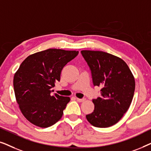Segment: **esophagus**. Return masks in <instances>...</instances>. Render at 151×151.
Wrapping results in <instances>:
<instances>
[{"label": "esophagus", "instance_id": "1", "mask_svg": "<svg viewBox=\"0 0 151 151\" xmlns=\"http://www.w3.org/2000/svg\"><path fill=\"white\" fill-rule=\"evenodd\" d=\"M85 100L86 99L85 98H76V100L78 101V102H84V101H85Z\"/></svg>", "mask_w": 151, "mask_h": 151}]
</instances>
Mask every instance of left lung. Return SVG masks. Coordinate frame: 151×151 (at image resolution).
<instances>
[{
  "mask_svg": "<svg viewBox=\"0 0 151 151\" xmlns=\"http://www.w3.org/2000/svg\"><path fill=\"white\" fill-rule=\"evenodd\" d=\"M91 70L93 86H100V96L93 99L91 113L86 115L88 122L106 128L118 122L131 104L135 79L123 60L99 51H81Z\"/></svg>",
  "mask_w": 151,
  "mask_h": 151,
  "instance_id": "left-lung-1",
  "label": "left lung"
}]
</instances>
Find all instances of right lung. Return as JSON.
Listing matches in <instances>:
<instances>
[{"label":"right lung","mask_w":151,"mask_h":151,"mask_svg":"<svg viewBox=\"0 0 151 151\" xmlns=\"http://www.w3.org/2000/svg\"><path fill=\"white\" fill-rule=\"evenodd\" d=\"M78 53L49 49L29 55L20 65L14 78V93L22 113L33 124L47 128L61 119L70 98L52 95L51 88Z\"/></svg>","instance_id":"add662e5"}]
</instances>
